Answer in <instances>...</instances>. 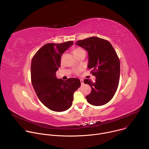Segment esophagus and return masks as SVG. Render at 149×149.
I'll return each instance as SVG.
<instances>
[{
  "instance_id": "34e87169",
  "label": "esophagus",
  "mask_w": 149,
  "mask_h": 149,
  "mask_svg": "<svg viewBox=\"0 0 149 149\" xmlns=\"http://www.w3.org/2000/svg\"><path fill=\"white\" fill-rule=\"evenodd\" d=\"M80 82H81V85H83V84H84V80H83L82 79H80Z\"/></svg>"
}]
</instances>
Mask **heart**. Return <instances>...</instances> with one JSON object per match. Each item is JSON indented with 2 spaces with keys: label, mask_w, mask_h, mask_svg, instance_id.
Listing matches in <instances>:
<instances>
[{
  "label": "heart",
  "mask_w": 149,
  "mask_h": 149,
  "mask_svg": "<svg viewBox=\"0 0 149 149\" xmlns=\"http://www.w3.org/2000/svg\"><path fill=\"white\" fill-rule=\"evenodd\" d=\"M84 51H84L82 48H75V49H74L73 53H74V54L75 55H75H77L78 54L81 53L82 52H84ZM81 70H82L81 68L76 69V70H74V72H75V74H79V72L81 71Z\"/></svg>",
  "instance_id": "1"
}]
</instances>
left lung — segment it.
I'll list each match as a JSON object with an SVG mask.
<instances>
[{"label":"left lung","mask_w":149,"mask_h":149,"mask_svg":"<svg viewBox=\"0 0 149 149\" xmlns=\"http://www.w3.org/2000/svg\"><path fill=\"white\" fill-rule=\"evenodd\" d=\"M76 45L88 52V68L96 77L94 82L84 80L91 87V93L86 97L88 102L95 106L107 104L114 97L119 83L120 63L116 52L109 41L96 36L78 40Z\"/></svg>","instance_id":"8db88e82"}]
</instances>
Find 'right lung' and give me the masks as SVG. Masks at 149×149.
<instances>
[{
    "instance_id": "1",
    "label": "right lung",
    "mask_w": 149,
    "mask_h": 149,
    "mask_svg": "<svg viewBox=\"0 0 149 149\" xmlns=\"http://www.w3.org/2000/svg\"><path fill=\"white\" fill-rule=\"evenodd\" d=\"M72 45L73 41L47 44L36 52L31 61L33 89L42 103L54 111H64L70 109L74 93L81 86L78 78L63 81L56 77L62 54Z\"/></svg>"
}]
</instances>
